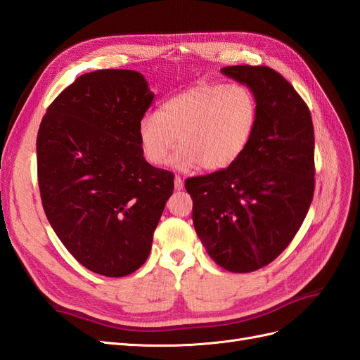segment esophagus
I'll list each match as a JSON object with an SVG mask.
<instances>
[{
    "label": "esophagus",
    "mask_w": 360,
    "mask_h": 360,
    "mask_svg": "<svg viewBox=\"0 0 360 360\" xmlns=\"http://www.w3.org/2000/svg\"><path fill=\"white\" fill-rule=\"evenodd\" d=\"M183 186H184V183H183L181 177H179V176L174 177V188H176V191H181Z\"/></svg>",
    "instance_id": "obj_1"
}]
</instances>
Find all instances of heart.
<instances>
[{"instance_id":"b5f03b06","label":"heart","mask_w":360,"mask_h":360,"mask_svg":"<svg viewBox=\"0 0 360 360\" xmlns=\"http://www.w3.org/2000/svg\"><path fill=\"white\" fill-rule=\"evenodd\" d=\"M257 101L240 84H200L163 102L156 114L141 118L138 141L150 165H165L180 147L174 165L188 169H225L242 156L255 130Z\"/></svg>"}]
</instances>
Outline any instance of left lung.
<instances>
[{"label":"left lung","instance_id":"1","mask_svg":"<svg viewBox=\"0 0 360 360\" xmlns=\"http://www.w3.org/2000/svg\"><path fill=\"white\" fill-rule=\"evenodd\" d=\"M221 72L252 91L258 117L248 147L233 165L192 177L195 231L217 266L248 274L284 250L314 195V126L292 85L266 66Z\"/></svg>","mask_w":360,"mask_h":360}]
</instances>
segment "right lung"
I'll use <instances>...</instances> for the list:
<instances>
[{
    "label": "right lung",
    "mask_w": 360,
    "mask_h": 360,
    "mask_svg": "<svg viewBox=\"0 0 360 360\" xmlns=\"http://www.w3.org/2000/svg\"><path fill=\"white\" fill-rule=\"evenodd\" d=\"M135 70L79 76L53 101L37 134V177L46 217L69 252L110 278L146 263L174 189L169 171L141 153L138 123L153 102Z\"/></svg>",
    "instance_id": "1"
}]
</instances>
